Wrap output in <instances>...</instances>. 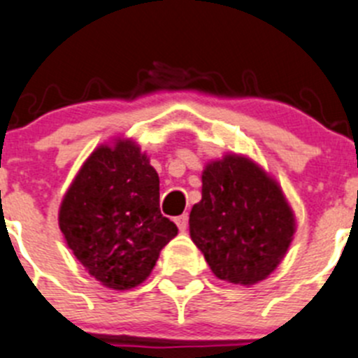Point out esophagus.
I'll return each instance as SVG.
<instances>
[{
  "label": "esophagus",
  "mask_w": 358,
  "mask_h": 358,
  "mask_svg": "<svg viewBox=\"0 0 358 358\" xmlns=\"http://www.w3.org/2000/svg\"><path fill=\"white\" fill-rule=\"evenodd\" d=\"M175 222H176V226H178L180 231H185L187 226H189V215H187V213H183V215H178L175 219Z\"/></svg>",
  "instance_id": "esophagus-1"
}]
</instances>
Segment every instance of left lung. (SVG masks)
Masks as SVG:
<instances>
[{
  "label": "left lung",
  "mask_w": 358,
  "mask_h": 358,
  "mask_svg": "<svg viewBox=\"0 0 358 358\" xmlns=\"http://www.w3.org/2000/svg\"><path fill=\"white\" fill-rule=\"evenodd\" d=\"M189 228L219 279L255 285L286 255L295 219L262 168L245 157L226 155L203 171L201 201L190 210Z\"/></svg>",
  "instance_id": "8db88e82"
}]
</instances>
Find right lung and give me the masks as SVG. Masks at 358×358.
Instances as JSON below:
<instances>
[{
    "mask_svg": "<svg viewBox=\"0 0 358 358\" xmlns=\"http://www.w3.org/2000/svg\"><path fill=\"white\" fill-rule=\"evenodd\" d=\"M159 175L139 146H100L59 208V229L86 270L113 289L141 285L178 228L159 208Z\"/></svg>",
    "mask_w": 358,
    "mask_h": 358,
    "instance_id": "1",
    "label": "right lung"
}]
</instances>
